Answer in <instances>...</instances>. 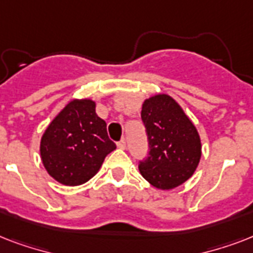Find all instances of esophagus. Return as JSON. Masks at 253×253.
Returning <instances> with one entry per match:
<instances>
[{
    "label": "esophagus",
    "instance_id": "1",
    "mask_svg": "<svg viewBox=\"0 0 253 253\" xmlns=\"http://www.w3.org/2000/svg\"><path fill=\"white\" fill-rule=\"evenodd\" d=\"M117 146H118V148H121V150H125V148H126V140H125V139L119 140V142L117 143Z\"/></svg>",
    "mask_w": 253,
    "mask_h": 253
}]
</instances>
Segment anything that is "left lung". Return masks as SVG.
Instances as JSON below:
<instances>
[{
    "label": "left lung",
    "mask_w": 253,
    "mask_h": 253,
    "mask_svg": "<svg viewBox=\"0 0 253 253\" xmlns=\"http://www.w3.org/2000/svg\"><path fill=\"white\" fill-rule=\"evenodd\" d=\"M150 143L148 158L139 164V172L152 186L172 190L194 174L202 156L197 127L176 99L155 94L142 106Z\"/></svg>",
    "instance_id": "1"
}]
</instances>
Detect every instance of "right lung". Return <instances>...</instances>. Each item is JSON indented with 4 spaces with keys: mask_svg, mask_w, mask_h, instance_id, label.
<instances>
[{
    "mask_svg": "<svg viewBox=\"0 0 253 253\" xmlns=\"http://www.w3.org/2000/svg\"><path fill=\"white\" fill-rule=\"evenodd\" d=\"M117 147L107 136L106 122L90 98L69 101L41 139V159L53 180L67 186L85 184L97 174Z\"/></svg>",
    "mask_w": 253,
    "mask_h": 253,
    "instance_id": "obj_1",
    "label": "right lung"
}]
</instances>
